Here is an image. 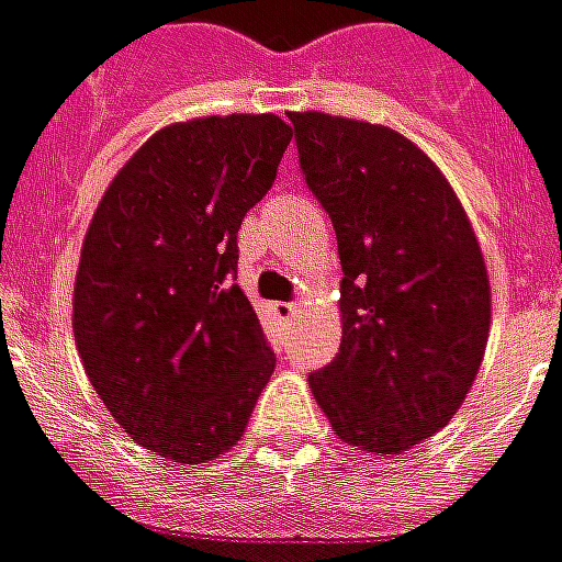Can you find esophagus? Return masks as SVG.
I'll use <instances>...</instances> for the list:
<instances>
[{
  "mask_svg": "<svg viewBox=\"0 0 562 562\" xmlns=\"http://www.w3.org/2000/svg\"><path fill=\"white\" fill-rule=\"evenodd\" d=\"M273 313H277L280 319H292V316L297 313V304H289V301H277V304H273Z\"/></svg>",
  "mask_w": 562,
  "mask_h": 562,
  "instance_id": "obj_1",
  "label": "esophagus"
}]
</instances>
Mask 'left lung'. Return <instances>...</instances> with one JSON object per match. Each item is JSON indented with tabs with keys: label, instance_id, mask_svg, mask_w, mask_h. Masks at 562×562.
Returning a JSON list of instances; mask_svg holds the SVG:
<instances>
[{
	"label": "left lung",
	"instance_id": "8db88e82",
	"mask_svg": "<svg viewBox=\"0 0 562 562\" xmlns=\"http://www.w3.org/2000/svg\"><path fill=\"white\" fill-rule=\"evenodd\" d=\"M341 258V347L311 375L347 446L400 456L449 425L490 338V277L456 190L409 137L289 113Z\"/></svg>",
	"mask_w": 562,
	"mask_h": 562
}]
</instances>
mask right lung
<instances>
[{
	"label": "right lung",
	"instance_id": "right-lung-1",
	"mask_svg": "<svg viewBox=\"0 0 562 562\" xmlns=\"http://www.w3.org/2000/svg\"><path fill=\"white\" fill-rule=\"evenodd\" d=\"M292 125L233 113L159 128L91 217L72 335L122 430L181 464L224 456L277 357L233 285L243 217L277 181Z\"/></svg>",
	"mask_w": 562,
	"mask_h": 562
}]
</instances>
